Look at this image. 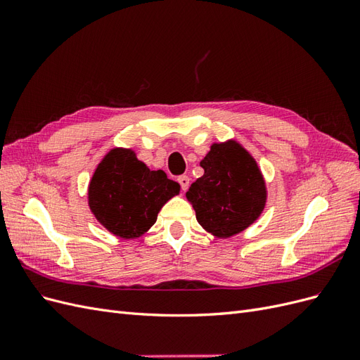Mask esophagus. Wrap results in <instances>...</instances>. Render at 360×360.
Instances as JSON below:
<instances>
[{
    "mask_svg": "<svg viewBox=\"0 0 360 360\" xmlns=\"http://www.w3.org/2000/svg\"><path fill=\"white\" fill-rule=\"evenodd\" d=\"M179 183H180V186H181V189H183V191H188L191 180H189V177H188V176H180V177H179Z\"/></svg>",
    "mask_w": 360,
    "mask_h": 360,
    "instance_id": "esophagus-1",
    "label": "esophagus"
}]
</instances>
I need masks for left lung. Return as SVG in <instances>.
<instances>
[{"mask_svg": "<svg viewBox=\"0 0 360 360\" xmlns=\"http://www.w3.org/2000/svg\"><path fill=\"white\" fill-rule=\"evenodd\" d=\"M200 165L202 177L186 192L198 224L217 238L240 234L267 202L266 180L257 160L236 139H226L213 143Z\"/></svg>", "mask_w": 360, "mask_h": 360, "instance_id": "left-lung-1", "label": "left lung"}]
</instances>
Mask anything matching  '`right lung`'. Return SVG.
<instances>
[{
	"label": "right lung",
	"mask_w": 360,
	"mask_h": 360,
	"mask_svg": "<svg viewBox=\"0 0 360 360\" xmlns=\"http://www.w3.org/2000/svg\"><path fill=\"white\" fill-rule=\"evenodd\" d=\"M180 184L162 169L151 171L134 148L114 147L102 158L89 183V207L115 237L130 240L144 236Z\"/></svg>",
	"instance_id": "add662e5"
}]
</instances>
